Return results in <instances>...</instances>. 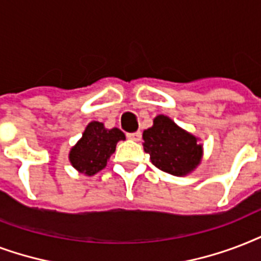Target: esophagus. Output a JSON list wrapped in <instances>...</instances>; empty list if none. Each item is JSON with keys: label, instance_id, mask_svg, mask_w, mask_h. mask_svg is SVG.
Wrapping results in <instances>:
<instances>
[{"label": "esophagus", "instance_id": "34e87169", "mask_svg": "<svg viewBox=\"0 0 261 261\" xmlns=\"http://www.w3.org/2000/svg\"><path fill=\"white\" fill-rule=\"evenodd\" d=\"M126 137H128V139H130V140H133V141H140L141 140V133L140 132L128 133V135H126Z\"/></svg>", "mask_w": 261, "mask_h": 261}]
</instances>
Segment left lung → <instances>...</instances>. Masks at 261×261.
I'll return each instance as SVG.
<instances>
[{
    "label": "left lung",
    "instance_id": "1",
    "mask_svg": "<svg viewBox=\"0 0 261 261\" xmlns=\"http://www.w3.org/2000/svg\"><path fill=\"white\" fill-rule=\"evenodd\" d=\"M143 140L152 165L171 175L191 174L203 159L204 149L199 137L163 114L153 118L152 126L143 132Z\"/></svg>",
    "mask_w": 261,
    "mask_h": 261
}]
</instances>
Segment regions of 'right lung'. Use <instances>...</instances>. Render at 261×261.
<instances>
[{"instance_id": "obj_1", "label": "right lung", "mask_w": 261, "mask_h": 261, "mask_svg": "<svg viewBox=\"0 0 261 261\" xmlns=\"http://www.w3.org/2000/svg\"><path fill=\"white\" fill-rule=\"evenodd\" d=\"M125 140V135L118 128L108 129L103 122L91 121L80 140L70 148V165L84 175H94L106 167L117 143Z\"/></svg>"}]
</instances>
